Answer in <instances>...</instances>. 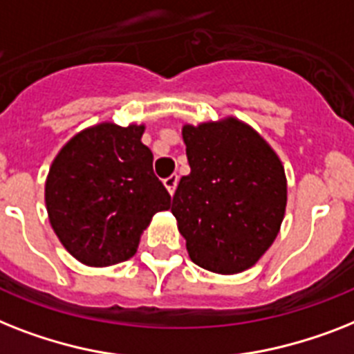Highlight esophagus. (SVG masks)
Masks as SVG:
<instances>
[{"label": "esophagus", "mask_w": 354, "mask_h": 354, "mask_svg": "<svg viewBox=\"0 0 354 354\" xmlns=\"http://www.w3.org/2000/svg\"><path fill=\"white\" fill-rule=\"evenodd\" d=\"M163 185H165V189L169 191V194H174V191H176L178 187V174H172V176H169L165 182H163Z\"/></svg>", "instance_id": "obj_1"}]
</instances>
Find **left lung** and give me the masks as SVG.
<instances>
[{
  "label": "left lung",
  "mask_w": 354,
  "mask_h": 354,
  "mask_svg": "<svg viewBox=\"0 0 354 354\" xmlns=\"http://www.w3.org/2000/svg\"><path fill=\"white\" fill-rule=\"evenodd\" d=\"M191 174L182 176L171 212L196 266L236 274L260 260L286 216L280 158L234 116L182 129Z\"/></svg>",
  "instance_id": "obj_1"
}]
</instances>
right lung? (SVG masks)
Segmentation results:
<instances>
[{
	"label": "right lung",
	"instance_id": "add662e5",
	"mask_svg": "<svg viewBox=\"0 0 354 354\" xmlns=\"http://www.w3.org/2000/svg\"><path fill=\"white\" fill-rule=\"evenodd\" d=\"M145 125L103 122L83 129L54 158L45 182L48 222L62 245L88 267L132 258L152 216L171 196L152 172Z\"/></svg>",
	"mask_w": 354,
	"mask_h": 354
}]
</instances>
